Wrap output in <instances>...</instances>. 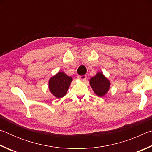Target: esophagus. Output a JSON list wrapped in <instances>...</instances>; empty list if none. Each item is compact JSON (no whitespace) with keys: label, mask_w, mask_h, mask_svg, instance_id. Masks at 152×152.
<instances>
[{"label":"esophagus","mask_w":152,"mask_h":152,"mask_svg":"<svg viewBox=\"0 0 152 152\" xmlns=\"http://www.w3.org/2000/svg\"><path fill=\"white\" fill-rule=\"evenodd\" d=\"M78 78L79 79V80H82V81H86V76H85V75H82V76H80V75H79V76H78Z\"/></svg>","instance_id":"esophagus-1"}]
</instances>
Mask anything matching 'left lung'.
<instances>
[{"label":"left lung","mask_w":152,"mask_h":152,"mask_svg":"<svg viewBox=\"0 0 152 152\" xmlns=\"http://www.w3.org/2000/svg\"><path fill=\"white\" fill-rule=\"evenodd\" d=\"M90 84L93 89L94 93L99 96H103L109 91L110 82L101 72L96 74V76L90 80Z\"/></svg>","instance_id":"obj_1"}]
</instances>
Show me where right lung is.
<instances>
[{"mask_svg": "<svg viewBox=\"0 0 152 152\" xmlns=\"http://www.w3.org/2000/svg\"><path fill=\"white\" fill-rule=\"evenodd\" d=\"M72 78L66 75L63 72H58L49 81V88L56 98L65 96Z\"/></svg>", "mask_w": 152, "mask_h": 152, "instance_id": "obj_1", "label": "right lung"}]
</instances>
